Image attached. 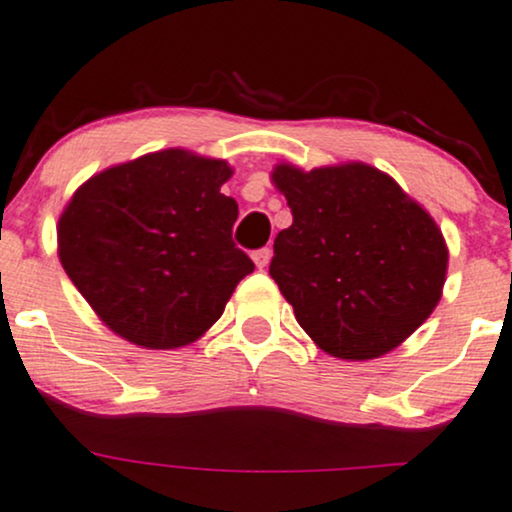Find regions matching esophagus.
I'll use <instances>...</instances> for the list:
<instances>
[{"label": "esophagus", "mask_w": 512, "mask_h": 512, "mask_svg": "<svg viewBox=\"0 0 512 512\" xmlns=\"http://www.w3.org/2000/svg\"><path fill=\"white\" fill-rule=\"evenodd\" d=\"M271 256H273V251L268 249V246H263V249L254 251V263L258 268H266L268 263H271Z\"/></svg>", "instance_id": "1"}]
</instances>
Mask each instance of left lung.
<instances>
[{
    "label": "left lung",
    "instance_id": "obj_1",
    "mask_svg": "<svg viewBox=\"0 0 512 512\" xmlns=\"http://www.w3.org/2000/svg\"><path fill=\"white\" fill-rule=\"evenodd\" d=\"M292 225L271 278L312 341L343 360L380 358L440 302L447 246L433 217L367 164L275 166Z\"/></svg>",
    "mask_w": 512,
    "mask_h": 512
}]
</instances>
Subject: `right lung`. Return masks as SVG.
<instances>
[{
    "instance_id": "obj_1",
    "label": "right lung",
    "mask_w": 512,
    "mask_h": 512,
    "mask_svg": "<svg viewBox=\"0 0 512 512\" xmlns=\"http://www.w3.org/2000/svg\"><path fill=\"white\" fill-rule=\"evenodd\" d=\"M232 169L183 149L147 154L89 179L62 212L65 273L118 336L179 348L203 336L254 261L237 249Z\"/></svg>"
}]
</instances>
